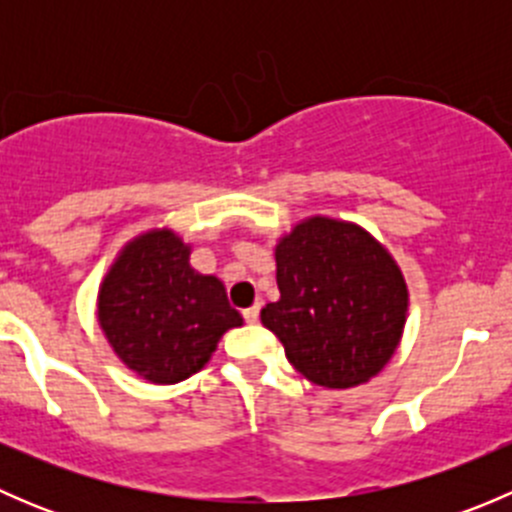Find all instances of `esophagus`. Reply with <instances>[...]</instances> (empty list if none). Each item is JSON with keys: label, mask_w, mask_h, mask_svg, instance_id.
Masks as SVG:
<instances>
[{"label": "esophagus", "mask_w": 512, "mask_h": 512, "mask_svg": "<svg viewBox=\"0 0 512 512\" xmlns=\"http://www.w3.org/2000/svg\"><path fill=\"white\" fill-rule=\"evenodd\" d=\"M260 307L262 304L257 302V304H252V307H247L245 312H242V317H245V322H250V324H255L257 319H260Z\"/></svg>", "instance_id": "1"}]
</instances>
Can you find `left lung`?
Returning <instances> with one entry per match:
<instances>
[{
	"label": "left lung",
	"instance_id": "obj_1",
	"mask_svg": "<svg viewBox=\"0 0 512 512\" xmlns=\"http://www.w3.org/2000/svg\"><path fill=\"white\" fill-rule=\"evenodd\" d=\"M280 299L260 319L289 364L317 386L352 389L379 374L401 342L409 289L364 227L302 220L275 247Z\"/></svg>",
	"mask_w": 512,
	"mask_h": 512
}]
</instances>
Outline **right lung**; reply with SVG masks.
<instances>
[{
	"instance_id": "right-lung-1",
	"label": "right lung",
	"mask_w": 512,
	"mask_h": 512,
	"mask_svg": "<svg viewBox=\"0 0 512 512\" xmlns=\"http://www.w3.org/2000/svg\"><path fill=\"white\" fill-rule=\"evenodd\" d=\"M98 324L118 359L153 384H178L203 369L242 317L223 282L190 267V245L173 230L133 237L98 287Z\"/></svg>"
}]
</instances>
